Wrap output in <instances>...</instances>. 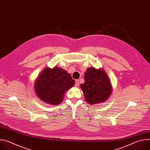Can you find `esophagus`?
<instances>
[{
  "label": "esophagus",
  "mask_w": 150,
  "mask_h": 150,
  "mask_svg": "<svg viewBox=\"0 0 150 150\" xmlns=\"http://www.w3.org/2000/svg\"><path fill=\"white\" fill-rule=\"evenodd\" d=\"M79 80L78 79H76L75 80V85L76 87H78V85H79Z\"/></svg>",
  "instance_id": "1"
}]
</instances>
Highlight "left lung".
<instances>
[{
  "label": "left lung",
  "instance_id": "8db88e82",
  "mask_svg": "<svg viewBox=\"0 0 150 150\" xmlns=\"http://www.w3.org/2000/svg\"><path fill=\"white\" fill-rule=\"evenodd\" d=\"M85 82L81 84L85 100L95 104L108 99L112 91L108 76L102 69L88 68L84 75Z\"/></svg>",
  "mask_w": 150,
  "mask_h": 150
}]
</instances>
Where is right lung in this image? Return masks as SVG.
<instances>
[{
    "label": "right lung",
    "instance_id": "1",
    "mask_svg": "<svg viewBox=\"0 0 150 150\" xmlns=\"http://www.w3.org/2000/svg\"><path fill=\"white\" fill-rule=\"evenodd\" d=\"M75 84V80L65 70L56 67L45 68L35 83V91L40 100L50 104L62 103L65 93Z\"/></svg>",
    "mask_w": 150,
    "mask_h": 150
}]
</instances>
